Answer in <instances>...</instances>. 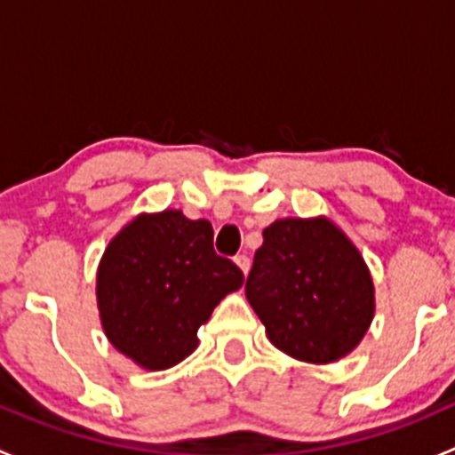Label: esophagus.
I'll list each match as a JSON object with an SVG mask.
<instances>
[{"label": "esophagus", "instance_id": "1", "mask_svg": "<svg viewBox=\"0 0 455 455\" xmlns=\"http://www.w3.org/2000/svg\"><path fill=\"white\" fill-rule=\"evenodd\" d=\"M235 264H237V268L242 270V273H244V277H246V273H249V268H251V259L246 255H237L235 257Z\"/></svg>", "mask_w": 455, "mask_h": 455}]
</instances>
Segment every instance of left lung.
<instances>
[{
    "label": "left lung",
    "mask_w": 455,
    "mask_h": 455,
    "mask_svg": "<svg viewBox=\"0 0 455 455\" xmlns=\"http://www.w3.org/2000/svg\"><path fill=\"white\" fill-rule=\"evenodd\" d=\"M246 299L270 343L308 363L350 355L374 316L368 266L328 218H283L264 228Z\"/></svg>",
    "instance_id": "1"
}]
</instances>
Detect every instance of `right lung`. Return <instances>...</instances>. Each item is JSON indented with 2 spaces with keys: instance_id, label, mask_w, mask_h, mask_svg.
Masks as SVG:
<instances>
[{
  "instance_id": "1",
  "label": "right lung",
  "mask_w": 455,
  "mask_h": 455,
  "mask_svg": "<svg viewBox=\"0 0 455 455\" xmlns=\"http://www.w3.org/2000/svg\"><path fill=\"white\" fill-rule=\"evenodd\" d=\"M244 275L213 251V227L182 211L140 213L108 244L96 301L109 343L145 370H167L198 347V328Z\"/></svg>"
}]
</instances>
